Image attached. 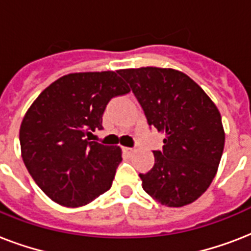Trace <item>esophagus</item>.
<instances>
[{"label":"esophagus","instance_id":"esophagus-1","mask_svg":"<svg viewBox=\"0 0 251 251\" xmlns=\"http://www.w3.org/2000/svg\"><path fill=\"white\" fill-rule=\"evenodd\" d=\"M122 151H124V153L127 155V156H130V155H133L134 153V149H130V147H122Z\"/></svg>","mask_w":251,"mask_h":251}]
</instances>
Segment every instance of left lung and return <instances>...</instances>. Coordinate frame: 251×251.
<instances>
[{
  "mask_svg": "<svg viewBox=\"0 0 251 251\" xmlns=\"http://www.w3.org/2000/svg\"><path fill=\"white\" fill-rule=\"evenodd\" d=\"M145 110L150 126L165 135L155 164L141 173L142 187L167 207H182L212 182L222 159L226 133L220 112L190 76L175 69L120 70Z\"/></svg>",
  "mask_w": 251,
  "mask_h": 251,
  "instance_id": "1",
  "label": "left lung"
}]
</instances>
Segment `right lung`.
I'll list each match as a JSON object with an SVG mask.
<instances>
[{
	"instance_id": "add662e5",
	"label": "right lung",
	"mask_w": 251,
	"mask_h": 251,
	"mask_svg": "<svg viewBox=\"0 0 251 251\" xmlns=\"http://www.w3.org/2000/svg\"><path fill=\"white\" fill-rule=\"evenodd\" d=\"M117 72L73 73L41 92L25 112L22 157L37 186L61 206H86L112 186L122 160L117 146L91 141L114 96L130 92Z\"/></svg>"
}]
</instances>
